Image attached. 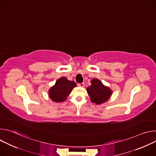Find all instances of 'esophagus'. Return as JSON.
Returning a JSON list of instances; mask_svg holds the SVG:
<instances>
[{"instance_id": "34e87169", "label": "esophagus", "mask_w": 156, "mask_h": 156, "mask_svg": "<svg viewBox=\"0 0 156 156\" xmlns=\"http://www.w3.org/2000/svg\"><path fill=\"white\" fill-rule=\"evenodd\" d=\"M78 86L80 87H83L84 86V83H78Z\"/></svg>"}]
</instances>
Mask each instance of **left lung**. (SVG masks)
<instances>
[{
  "instance_id": "left-lung-1",
  "label": "left lung",
  "mask_w": 156,
  "mask_h": 156,
  "mask_svg": "<svg viewBox=\"0 0 156 156\" xmlns=\"http://www.w3.org/2000/svg\"><path fill=\"white\" fill-rule=\"evenodd\" d=\"M87 91L91 101L96 104L106 102L112 94L110 89L104 86L98 79H93L91 81V85L87 88Z\"/></svg>"
}]
</instances>
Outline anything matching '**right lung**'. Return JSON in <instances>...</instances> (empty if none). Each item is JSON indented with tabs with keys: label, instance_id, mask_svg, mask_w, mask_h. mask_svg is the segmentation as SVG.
<instances>
[{
	"label": "right lung",
	"instance_id": "obj_1",
	"mask_svg": "<svg viewBox=\"0 0 156 156\" xmlns=\"http://www.w3.org/2000/svg\"><path fill=\"white\" fill-rule=\"evenodd\" d=\"M76 86L75 82L68 80L65 77L60 78L56 81L55 84L50 89L49 98L56 102H63Z\"/></svg>",
	"mask_w": 156,
	"mask_h": 156
}]
</instances>
